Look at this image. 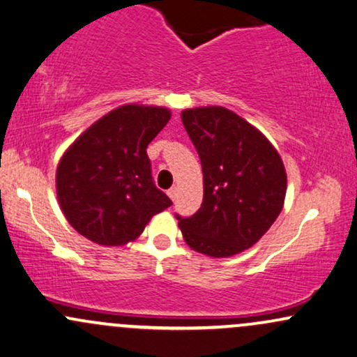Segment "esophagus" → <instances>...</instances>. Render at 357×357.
Segmentation results:
<instances>
[{
	"label": "esophagus",
	"mask_w": 357,
	"mask_h": 357,
	"mask_svg": "<svg viewBox=\"0 0 357 357\" xmlns=\"http://www.w3.org/2000/svg\"><path fill=\"white\" fill-rule=\"evenodd\" d=\"M177 187H172V188H169V192H167V195L170 197L172 200H175V197H177Z\"/></svg>",
	"instance_id": "1"
}]
</instances>
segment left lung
Masks as SVG:
<instances>
[{
	"label": "left lung",
	"instance_id": "left-lung-1",
	"mask_svg": "<svg viewBox=\"0 0 357 357\" xmlns=\"http://www.w3.org/2000/svg\"><path fill=\"white\" fill-rule=\"evenodd\" d=\"M180 116L204 174L202 207L188 219L177 215L183 241L208 257L244 252L282 211V158L262 132L227 108H187Z\"/></svg>",
	"mask_w": 357,
	"mask_h": 357
}]
</instances>
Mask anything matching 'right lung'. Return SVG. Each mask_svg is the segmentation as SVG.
Instances as JSON below:
<instances>
[{
	"label": "right lung",
	"mask_w": 357,
	"mask_h": 357,
	"mask_svg": "<svg viewBox=\"0 0 357 357\" xmlns=\"http://www.w3.org/2000/svg\"><path fill=\"white\" fill-rule=\"evenodd\" d=\"M170 116L165 107L121 105L66 149L56 167V195L78 234L100 245H125L170 207L155 187L146 155Z\"/></svg>",
	"instance_id": "right-lung-1"
}]
</instances>
